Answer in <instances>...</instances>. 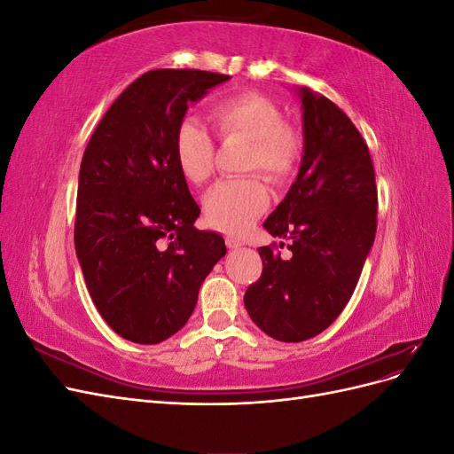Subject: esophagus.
I'll return each mask as SVG.
<instances>
[{"instance_id":"34e87169","label":"esophagus","mask_w":454,"mask_h":454,"mask_svg":"<svg viewBox=\"0 0 454 454\" xmlns=\"http://www.w3.org/2000/svg\"><path fill=\"white\" fill-rule=\"evenodd\" d=\"M225 244H227L229 250H237V248H240V246H242V240H239L235 237H227Z\"/></svg>"}]
</instances>
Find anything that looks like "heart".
<instances>
[{
  "label": "heart",
  "mask_w": 454,
  "mask_h": 454,
  "mask_svg": "<svg viewBox=\"0 0 454 454\" xmlns=\"http://www.w3.org/2000/svg\"><path fill=\"white\" fill-rule=\"evenodd\" d=\"M212 121L223 140L248 142L244 170L261 172L270 184H284L303 157L301 134L284 122L282 109L257 92H244L217 102ZM174 159L187 182L202 185L214 172L215 145L195 117L184 119L174 136ZM269 206V191L257 176L217 184L204 199L208 223L229 235L248 231Z\"/></svg>",
  "instance_id": "obj_1"
}]
</instances>
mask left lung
<instances>
[{
    "label": "left lung",
    "mask_w": 454,
    "mask_h": 454,
    "mask_svg": "<svg viewBox=\"0 0 454 454\" xmlns=\"http://www.w3.org/2000/svg\"><path fill=\"white\" fill-rule=\"evenodd\" d=\"M297 92L303 160L263 223L272 237L290 240V255L259 248L263 272L244 295L255 325L284 342L322 333L347 307L375 240L379 204L373 162L354 122L325 96L307 87Z\"/></svg>",
    "instance_id": "left-lung-1"
}]
</instances>
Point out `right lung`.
I'll return each instance as SVG.
<instances>
[{"instance_id":"obj_1","label":"right lung","mask_w":454,"mask_h":454,"mask_svg":"<svg viewBox=\"0 0 454 454\" xmlns=\"http://www.w3.org/2000/svg\"><path fill=\"white\" fill-rule=\"evenodd\" d=\"M229 75L151 70L107 109L79 170L75 252L96 309L122 339L157 345L193 314L227 252L195 229L200 214L174 159L189 104Z\"/></svg>"}]
</instances>
